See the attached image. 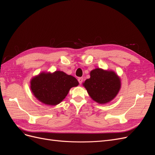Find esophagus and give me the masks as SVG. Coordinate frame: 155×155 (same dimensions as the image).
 <instances>
[{
    "instance_id": "obj_1",
    "label": "esophagus",
    "mask_w": 155,
    "mask_h": 155,
    "mask_svg": "<svg viewBox=\"0 0 155 155\" xmlns=\"http://www.w3.org/2000/svg\"><path fill=\"white\" fill-rule=\"evenodd\" d=\"M78 82H79V84H82V83L83 82V78L82 77H79L78 78Z\"/></svg>"
}]
</instances>
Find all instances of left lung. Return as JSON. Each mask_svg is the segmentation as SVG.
Wrapping results in <instances>:
<instances>
[{
  "instance_id": "8db88e82",
  "label": "left lung",
  "mask_w": 155,
  "mask_h": 155,
  "mask_svg": "<svg viewBox=\"0 0 155 155\" xmlns=\"http://www.w3.org/2000/svg\"><path fill=\"white\" fill-rule=\"evenodd\" d=\"M91 98L104 104L117 96L121 89V78L112 70L96 68L90 72V78L82 84Z\"/></svg>"
}]
</instances>
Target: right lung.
I'll return each mask as SVG.
<instances>
[{"mask_svg": "<svg viewBox=\"0 0 155 155\" xmlns=\"http://www.w3.org/2000/svg\"><path fill=\"white\" fill-rule=\"evenodd\" d=\"M79 84L77 78L61 71L41 72L30 80V90L41 103L50 106L60 104L73 87Z\"/></svg>", "mask_w": 155, "mask_h": 155, "instance_id": "right-lung-1", "label": "right lung"}]
</instances>
